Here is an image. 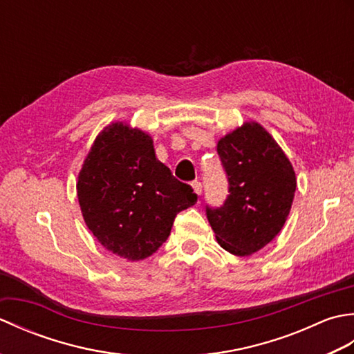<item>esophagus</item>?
I'll return each instance as SVG.
<instances>
[{"mask_svg":"<svg viewBox=\"0 0 354 354\" xmlns=\"http://www.w3.org/2000/svg\"><path fill=\"white\" fill-rule=\"evenodd\" d=\"M193 190H194V193L198 194V196H201V194H202V184L199 181H194L193 183Z\"/></svg>","mask_w":354,"mask_h":354,"instance_id":"esophagus-1","label":"esophagus"}]
</instances>
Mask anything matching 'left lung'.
<instances>
[{
	"label": "left lung",
	"mask_w": 354,
	"mask_h": 354,
	"mask_svg": "<svg viewBox=\"0 0 354 354\" xmlns=\"http://www.w3.org/2000/svg\"><path fill=\"white\" fill-rule=\"evenodd\" d=\"M217 153L230 194L219 208L207 205V219L223 250L251 255L266 246L288 219L295 171L277 141L255 122L221 138Z\"/></svg>",
	"instance_id": "1"
}]
</instances>
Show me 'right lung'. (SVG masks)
Returning a JSON list of instances; mask_svg holds the SVG:
<instances>
[{
  "mask_svg": "<svg viewBox=\"0 0 354 354\" xmlns=\"http://www.w3.org/2000/svg\"><path fill=\"white\" fill-rule=\"evenodd\" d=\"M77 198L94 237L131 261L152 255L176 214L198 201L156 160L152 137L120 122L97 135L79 173Z\"/></svg>",
  "mask_w": 354,
  "mask_h": 354,
  "instance_id": "obj_1",
  "label": "right lung"
}]
</instances>
